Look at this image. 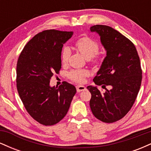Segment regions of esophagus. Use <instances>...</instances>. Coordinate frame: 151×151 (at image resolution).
<instances>
[{"label":"esophagus","instance_id":"1","mask_svg":"<svg viewBox=\"0 0 151 151\" xmlns=\"http://www.w3.org/2000/svg\"><path fill=\"white\" fill-rule=\"evenodd\" d=\"M76 88H77V92H80V91H84V90L86 89L85 86H82V85H78V86H76Z\"/></svg>","mask_w":151,"mask_h":151}]
</instances>
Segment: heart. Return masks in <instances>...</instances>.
<instances>
[{"label":"heart","instance_id":"b5f03b06","mask_svg":"<svg viewBox=\"0 0 151 151\" xmlns=\"http://www.w3.org/2000/svg\"><path fill=\"white\" fill-rule=\"evenodd\" d=\"M75 46L83 56L87 60H91L93 62H96L99 60V55L98 50L99 49V43L93 40L88 37H83L79 38L75 42ZM71 51L68 47L63 48L61 54V60L63 64L68 62L70 56ZM89 74L86 70H72L69 73V77L76 82H82L84 78Z\"/></svg>","mask_w":151,"mask_h":151}]
</instances>
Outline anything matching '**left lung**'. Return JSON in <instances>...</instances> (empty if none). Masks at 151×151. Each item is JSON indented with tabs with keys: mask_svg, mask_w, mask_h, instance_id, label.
<instances>
[{
	"mask_svg": "<svg viewBox=\"0 0 151 151\" xmlns=\"http://www.w3.org/2000/svg\"><path fill=\"white\" fill-rule=\"evenodd\" d=\"M90 30L96 32L106 56L93 81L105 88L88 86L91 93L89 105L99 120L113 123L125 116L134 104L142 81V70L136 47L131 40L107 25H96ZM109 86V89H105Z\"/></svg>",
	"mask_w": 151,
	"mask_h": 151,
	"instance_id": "obj_1",
	"label": "left lung"
}]
</instances>
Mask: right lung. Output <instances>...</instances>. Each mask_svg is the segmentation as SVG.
<instances>
[{
  "label": "right lung",
  "mask_w": 151,
  "mask_h": 151,
  "mask_svg": "<svg viewBox=\"0 0 151 151\" xmlns=\"http://www.w3.org/2000/svg\"><path fill=\"white\" fill-rule=\"evenodd\" d=\"M73 32L48 30L26 44L17 62V89L28 114L45 126L58 124L65 116L76 93L75 86L62 83L51 86L50 79L61 69L63 45Z\"/></svg>",
  "instance_id": "obj_1"
}]
</instances>
